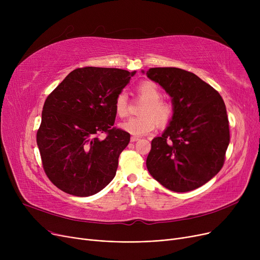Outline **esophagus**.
Here are the masks:
<instances>
[{
	"instance_id": "obj_1",
	"label": "esophagus",
	"mask_w": 260,
	"mask_h": 260,
	"mask_svg": "<svg viewBox=\"0 0 260 260\" xmlns=\"http://www.w3.org/2000/svg\"><path fill=\"white\" fill-rule=\"evenodd\" d=\"M139 140V137H136V136H133V137L131 138V142H136Z\"/></svg>"
}]
</instances>
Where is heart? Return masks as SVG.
Listing matches in <instances>:
<instances>
[{
  "instance_id": "1",
  "label": "heart",
  "mask_w": 260,
  "mask_h": 260,
  "mask_svg": "<svg viewBox=\"0 0 260 260\" xmlns=\"http://www.w3.org/2000/svg\"><path fill=\"white\" fill-rule=\"evenodd\" d=\"M138 97L144 101L139 114L141 116L131 118L123 122L121 127L125 132L143 136L155 129L158 124L161 127L169 125L175 115V107L172 102L162 99V90L153 81H142L136 87ZM115 113L118 117L124 118L128 114V99L124 91H120L114 102Z\"/></svg>"
}]
</instances>
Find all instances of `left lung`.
<instances>
[{
    "label": "left lung",
    "instance_id": "8db88e82",
    "mask_svg": "<svg viewBox=\"0 0 260 260\" xmlns=\"http://www.w3.org/2000/svg\"><path fill=\"white\" fill-rule=\"evenodd\" d=\"M172 97L170 126L152 141L146 168L173 192H189L221 170L230 143L225 104L216 89L195 74L176 67L146 72Z\"/></svg>",
    "mask_w": 260,
    "mask_h": 260
}]
</instances>
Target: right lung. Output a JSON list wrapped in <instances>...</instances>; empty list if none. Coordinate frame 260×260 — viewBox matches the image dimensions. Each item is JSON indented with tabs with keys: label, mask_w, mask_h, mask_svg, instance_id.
Listing matches in <instances>:
<instances>
[{
	"label": "right lung",
	"mask_w": 260,
	"mask_h": 260,
	"mask_svg": "<svg viewBox=\"0 0 260 260\" xmlns=\"http://www.w3.org/2000/svg\"><path fill=\"white\" fill-rule=\"evenodd\" d=\"M136 72L82 67L68 74L45 100L37 144L48 179L79 197L97 194L113 180L131 135L113 127L116 95ZM100 132L107 134L99 140Z\"/></svg>",
	"instance_id": "1"
}]
</instances>
